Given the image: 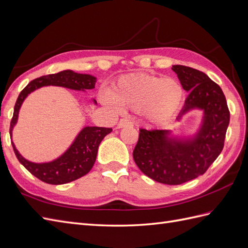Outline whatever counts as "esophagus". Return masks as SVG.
Instances as JSON below:
<instances>
[{
  "label": "esophagus",
  "mask_w": 248,
  "mask_h": 248,
  "mask_svg": "<svg viewBox=\"0 0 248 248\" xmlns=\"http://www.w3.org/2000/svg\"><path fill=\"white\" fill-rule=\"evenodd\" d=\"M126 125H133L132 120H130L129 118H123V119H120L118 124H117L118 128H124V126H126Z\"/></svg>",
  "instance_id": "34e87169"
}]
</instances>
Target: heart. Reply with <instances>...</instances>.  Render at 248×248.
Here are the masks:
<instances>
[{"label": "heart", "mask_w": 248, "mask_h": 248, "mask_svg": "<svg viewBox=\"0 0 248 248\" xmlns=\"http://www.w3.org/2000/svg\"><path fill=\"white\" fill-rule=\"evenodd\" d=\"M112 103L122 110L142 111L154 122L175 116L185 103L186 91L175 78L147 73L120 76L109 90Z\"/></svg>", "instance_id": "heart-1"}]
</instances>
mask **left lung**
Instances as JSON below:
<instances>
[{
    "label": "left lung",
    "instance_id": "1",
    "mask_svg": "<svg viewBox=\"0 0 248 248\" xmlns=\"http://www.w3.org/2000/svg\"><path fill=\"white\" fill-rule=\"evenodd\" d=\"M185 90L189 92L178 119L183 114L204 112L200 130L194 138H169L167 130H139L133 158L141 172L157 182L178 186L204 174L223 150L230 110L223 91L199 70L175 65Z\"/></svg>",
    "mask_w": 248,
    "mask_h": 248
}]
</instances>
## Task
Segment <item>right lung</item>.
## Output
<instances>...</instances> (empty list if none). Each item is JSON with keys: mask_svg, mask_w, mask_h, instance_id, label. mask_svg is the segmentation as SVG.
<instances>
[{"mask_svg": "<svg viewBox=\"0 0 248 248\" xmlns=\"http://www.w3.org/2000/svg\"><path fill=\"white\" fill-rule=\"evenodd\" d=\"M95 81H96V78L92 75L76 73L71 70H65V71L55 74L41 76L39 78L31 80L21 91L16 99L14 116H12L10 123V137L12 129L17 122L18 111H20L23 101L31 92L41 87L50 85L65 87L73 89V90H90L95 87ZM111 128L86 126L79 132L71 147L65 153L58 159L46 163H34L26 160L18 153L14 142L11 143L17 160L31 174L43 182L58 186L74 181L90 172L95 160H96L99 143L106 135L111 133Z\"/></svg>", "mask_w": 248, "mask_h": 248, "instance_id": "obj_1", "label": "right lung"}]
</instances>
